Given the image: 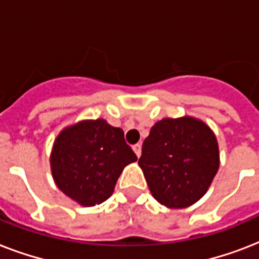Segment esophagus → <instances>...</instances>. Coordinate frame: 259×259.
Returning a JSON list of instances; mask_svg holds the SVG:
<instances>
[{"instance_id": "esophagus-1", "label": "esophagus", "mask_w": 259, "mask_h": 259, "mask_svg": "<svg viewBox=\"0 0 259 259\" xmlns=\"http://www.w3.org/2000/svg\"><path fill=\"white\" fill-rule=\"evenodd\" d=\"M133 150L134 153H136V156L140 157V156H141V144H136V145H133Z\"/></svg>"}]
</instances>
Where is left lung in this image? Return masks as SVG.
<instances>
[{"label": "left lung", "instance_id": "8db88e82", "mask_svg": "<svg viewBox=\"0 0 259 259\" xmlns=\"http://www.w3.org/2000/svg\"><path fill=\"white\" fill-rule=\"evenodd\" d=\"M219 164L217 136L205 122L191 115L156 122L138 160L154 199L175 209L204 196Z\"/></svg>", "mask_w": 259, "mask_h": 259}]
</instances>
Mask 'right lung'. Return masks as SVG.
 Instances as JSON below:
<instances>
[{
	"instance_id": "right-lung-1",
	"label": "right lung",
	"mask_w": 259,
	"mask_h": 259,
	"mask_svg": "<svg viewBox=\"0 0 259 259\" xmlns=\"http://www.w3.org/2000/svg\"><path fill=\"white\" fill-rule=\"evenodd\" d=\"M137 161L123 130L106 119H82L55 138L50 156L55 184L83 207L107 200L123 168Z\"/></svg>"
}]
</instances>
